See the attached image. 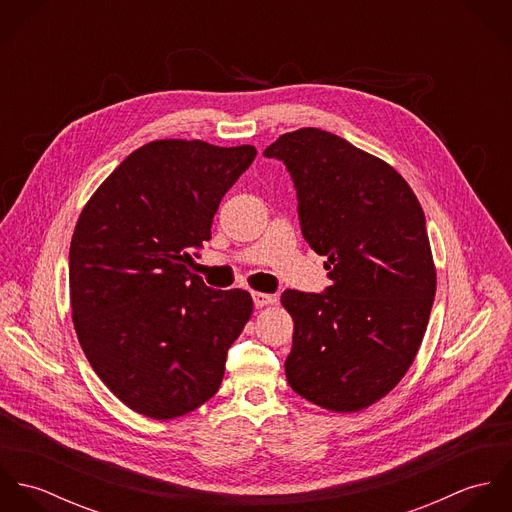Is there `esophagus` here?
<instances>
[{
    "label": "esophagus",
    "instance_id": "1",
    "mask_svg": "<svg viewBox=\"0 0 512 512\" xmlns=\"http://www.w3.org/2000/svg\"><path fill=\"white\" fill-rule=\"evenodd\" d=\"M252 299H254V305H256V307H264V305H270V303L276 301L274 295L262 292H252Z\"/></svg>",
    "mask_w": 512,
    "mask_h": 512
}]
</instances>
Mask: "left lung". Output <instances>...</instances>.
Instances as JSON below:
<instances>
[{
    "instance_id": "left-lung-1",
    "label": "left lung",
    "mask_w": 512,
    "mask_h": 512,
    "mask_svg": "<svg viewBox=\"0 0 512 512\" xmlns=\"http://www.w3.org/2000/svg\"><path fill=\"white\" fill-rule=\"evenodd\" d=\"M264 155L286 163L301 234L331 280L323 293L282 295L293 317L286 378L325 410H365L402 380L428 327L436 266L422 205L392 165L317 128Z\"/></svg>"
}]
</instances>
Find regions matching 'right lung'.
<instances>
[{
  "instance_id": "right-lung-1",
  "label": "right lung",
  "mask_w": 512,
  "mask_h": 512,
  "mask_svg": "<svg viewBox=\"0 0 512 512\" xmlns=\"http://www.w3.org/2000/svg\"><path fill=\"white\" fill-rule=\"evenodd\" d=\"M254 157V146L149 142L106 177L74 226L78 343L110 392L151 420L217 394L226 351L252 315L250 293L213 290L189 264Z\"/></svg>"
}]
</instances>
